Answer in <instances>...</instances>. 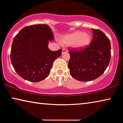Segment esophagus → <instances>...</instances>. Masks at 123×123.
I'll return each mask as SVG.
<instances>
[{
    "mask_svg": "<svg viewBox=\"0 0 123 123\" xmlns=\"http://www.w3.org/2000/svg\"><path fill=\"white\" fill-rule=\"evenodd\" d=\"M67 52H68V50L65 49H63V50H62V54L67 53Z\"/></svg>",
    "mask_w": 123,
    "mask_h": 123,
    "instance_id": "esophagus-1",
    "label": "esophagus"
}]
</instances>
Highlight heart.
<instances>
[{
    "label": "heart",
    "mask_w": 123,
    "mask_h": 123,
    "mask_svg": "<svg viewBox=\"0 0 123 123\" xmlns=\"http://www.w3.org/2000/svg\"><path fill=\"white\" fill-rule=\"evenodd\" d=\"M91 40V36L87 33L82 31H75L64 36L61 42L64 45H73L74 48L80 49L89 45Z\"/></svg>",
    "instance_id": "heart-1"
}]
</instances>
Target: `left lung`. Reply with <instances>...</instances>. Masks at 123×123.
Segmentation results:
<instances>
[{
    "label": "left lung",
    "instance_id": "obj_1",
    "mask_svg": "<svg viewBox=\"0 0 123 123\" xmlns=\"http://www.w3.org/2000/svg\"><path fill=\"white\" fill-rule=\"evenodd\" d=\"M92 30L93 38L88 46L69 51L70 74L79 81H91L98 78L108 67L111 59L110 40L100 30Z\"/></svg>",
    "mask_w": 123,
    "mask_h": 123
}]
</instances>
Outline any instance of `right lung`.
I'll return each mask as SVG.
<instances>
[{
	"instance_id": "right-lung-1",
	"label": "right lung",
	"mask_w": 123,
	"mask_h": 123,
	"mask_svg": "<svg viewBox=\"0 0 123 123\" xmlns=\"http://www.w3.org/2000/svg\"><path fill=\"white\" fill-rule=\"evenodd\" d=\"M54 36L48 25H34L22 28L13 38L11 60L17 73L25 80L37 82L49 75L54 60L62 50L51 51L49 41Z\"/></svg>"
}]
</instances>
